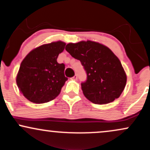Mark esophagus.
<instances>
[{
  "instance_id": "34e87169",
  "label": "esophagus",
  "mask_w": 150,
  "mask_h": 150,
  "mask_svg": "<svg viewBox=\"0 0 150 150\" xmlns=\"http://www.w3.org/2000/svg\"><path fill=\"white\" fill-rule=\"evenodd\" d=\"M72 78H73V79H75V80H76V79H77V74H76V75H74V76L72 77Z\"/></svg>"
}]
</instances>
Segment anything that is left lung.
I'll list each match as a JSON object with an SVG mask.
<instances>
[{"instance_id":"8db88e82","label":"left lung","mask_w":150,"mask_h":150,"mask_svg":"<svg viewBox=\"0 0 150 150\" xmlns=\"http://www.w3.org/2000/svg\"><path fill=\"white\" fill-rule=\"evenodd\" d=\"M66 50L79 60L86 73L81 82L83 93L97 105L113 102L125 87L127 76L118 58L109 48L87 41L66 45Z\"/></svg>"}]
</instances>
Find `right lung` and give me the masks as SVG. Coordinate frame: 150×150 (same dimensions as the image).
<instances>
[{
    "label": "right lung",
    "instance_id": "obj_1",
    "mask_svg": "<svg viewBox=\"0 0 150 150\" xmlns=\"http://www.w3.org/2000/svg\"><path fill=\"white\" fill-rule=\"evenodd\" d=\"M65 45L62 41L41 45L23 60L16 84L21 93L29 101L45 103L60 93L68 78L64 75L65 65L57 63V59Z\"/></svg>",
    "mask_w": 150,
    "mask_h": 150
}]
</instances>
